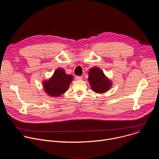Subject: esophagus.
I'll use <instances>...</instances> for the list:
<instances>
[{"instance_id":"esophagus-1","label":"esophagus","mask_w":159,"mask_h":159,"mask_svg":"<svg viewBox=\"0 0 159 159\" xmlns=\"http://www.w3.org/2000/svg\"><path fill=\"white\" fill-rule=\"evenodd\" d=\"M75 79L77 80H80L82 79V77L81 76H75Z\"/></svg>"}]
</instances>
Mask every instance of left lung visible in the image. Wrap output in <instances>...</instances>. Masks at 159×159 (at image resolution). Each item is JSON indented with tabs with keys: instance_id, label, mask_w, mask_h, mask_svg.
I'll return each mask as SVG.
<instances>
[{
	"instance_id": "left-lung-1",
	"label": "left lung",
	"mask_w": 159,
	"mask_h": 159,
	"mask_svg": "<svg viewBox=\"0 0 159 159\" xmlns=\"http://www.w3.org/2000/svg\"><path fill=\"white\" fill-rule=\"evenodd\" d=\"M89 82L93 91L102 94L111 88L112 82L104 75L103 71L98 67L91 68L89 71Z\"/></svg>"
}]
</instances>
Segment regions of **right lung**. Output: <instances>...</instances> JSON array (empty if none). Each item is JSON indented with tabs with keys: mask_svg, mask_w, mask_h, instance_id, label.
Instances as JSON below:
<instances>
[{
	"mask_svg": "<svg viewBox=\"0 0 159 159\" xmlns=\"http://www.w3.org/2000/svg\"><path fill=\"white\" fill-rule=\"evenodd\" d=\"M72 80V75H67L65 70L59 68L50 79L43 82V87L48 96L58 97L66 91Z\"/></svg>",
	"mask_w": 159,
	"mask_h": 159,
	"instance_id": "add662e5",
	"label": "right lung"
}]
</instances>
